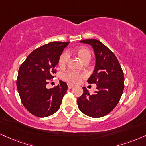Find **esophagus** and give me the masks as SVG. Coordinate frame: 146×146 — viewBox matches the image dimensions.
Listing matches in <instances>:
<instances>
[{
    "label": "esophagus",
    "instance_id": "obj_1",
    "mask_svg": "<svg viewBox=\"0 0 146 146\" xmlns=\"http://www.w3.org/2000/svg\"><path fill=\"white\" fill-rule=\"evenodd\" d=\"M73 87V86L71 85V84H68V89H71Z\"/></svg>",
    "mask_w": 146,
    "mask_h": 146
}]
</instances>
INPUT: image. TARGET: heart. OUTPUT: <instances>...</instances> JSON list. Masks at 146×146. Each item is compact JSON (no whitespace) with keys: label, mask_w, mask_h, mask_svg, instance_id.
Instances as JSON below:
<instances>
[{"label":"heart","mask_w":146,"mask_h":146,"mask_svg":"<svg viewBox=\"0 0 146 146\" xmlns=\"http://www.w3.org/2000/svg\"><path fill=\"white\" fill-rule=\"evenodd\" d=\"M75 53L84 62L87 63L90 60L92 57V53L90 50L87 47H80L76 49ZM69 55L67 52H64L61 54L58 59V64L60 67L64 68L67 65L68 60H69ZM85 77V75L82 73H78V72L68 71L64 73L62 75L63 80L66 82L71 83L72 84H77L80 83L81 80Z\"/></svg>","instance_id":"heart-1"}]
</instances>
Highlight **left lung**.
<instances>
[{"label":"left lung","instance_id":"1","mask_svg":"<svg viewBox=\"0 0 146 146\" xmlns=\"http://www.w3.org/2000/svg\"><path fill=\"white\" fill-rule=\"evenodd\" d=\"M80 42L92 45L96 56V65L87 82L96 84V91L90 94L86 88L78 99V105L82 113L91 117H101L115 108L124 88L123 71L116 56L108 47L96 39Z\"/></svg>","mask_w":146,"mask_h":146}]
</instances>
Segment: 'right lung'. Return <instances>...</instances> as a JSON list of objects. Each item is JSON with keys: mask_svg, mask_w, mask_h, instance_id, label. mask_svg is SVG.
Segmentation results:
<instances>
[{"mask_svg": "<svg viewBox=\"0 0 146 146\" xmlns=\"http://www.w3.org/2000/svg\"><path fill=\"white\" fill-rule=\"evenodd\" d=\"M69 42H51L28 56L18 71L16 85L21 101L36 117L50 116L59 110L68 86L64 82L53 88L46 85L56 73L60 56Z\"/></svg>", "mask_w": 146, "mask_h": 146, "instance_id": "obj_1", "label": "right lung"}]
</instances>
